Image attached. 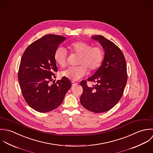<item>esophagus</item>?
<instances>
[{
	"mask_svg": "<svg viewBox=\"0 0 153 153\" xmlns=\"http://www.w3.org/2000/svg\"><path fill=\"white\" fill-rule=\"evenodd\" d=\"M71 85H72V86H74V85H77V83L75 82H74V81H72V82H71Z\"/></svg>",
	"mask_w": 153,
	"mask_h": 153,
	"instance_id": "esophagus-1",
	"label": "esophagus"
}]
</instances>
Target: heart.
Returning a JSON list of instances; mask_svg holds the SVG:
<instances>
[{
  "mask_svg": "<svg viewBox=\"0 0 153 153\" xmlns=\"http://www.w3.org/2000/svg\"><path fill=\"white\" fill-rule=\"evenodd\" d=\"M68 49L71 54L79 55L76 67H69L61 72V75L71 80H78L84 77L88 71L97 69L103 60V52L101 48L93 47L85 41H78L70 43ZM54 61L60 67H64L67 62V53L62 47H58L54 54Z\"/></svg>",
  "mask_w": 153,
  "mask_h": 153,
  "instance_id": "obj_1",
  "label": "heart"
}]
</instances>
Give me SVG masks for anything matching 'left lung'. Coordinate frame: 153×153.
Returning <instances> with one entry per match:
<instances>
[{
	"instance_id": "obj_1",
	"label": "left lung",
	"mask_w": 153,
	"mask_h": 153,
	"mask_svg": "<svg viewBox=\"0 0 153 153\" xmlns=\"http://www.w3.org/2000/svg\"><path fill=\"white\" fill-rule=\"evenodd\" d=\"M92 38L102 46L105 56L94 74L80 82L83 92L80 100L88 111L102 113L110 110L121 99L128 78L126 64L121 50L114 42L99 35ZM87 81L95 85L88 86Z\"/></svg>"
}]
</instances>
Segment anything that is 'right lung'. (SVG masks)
<instances>
[{
  "instance_id": "obj_1",
  "label": "right lung",
  "mask_w": 153,
  "mask_h": 153,
  "mask_svg": "<svg viewBox=\"0 0 153 153\" xmlns=\"http://www.w3.org/2000/svg\"><path fill=\"white\" fill-rule=\"evenodd\" d=\"M65 37L48 34L34 41L24 53L19 68L18 80L28 105L39 112L58 108L71 86L68 79L50 85L58 71L54 54Z\"/></svg>"
}]
</instances>
